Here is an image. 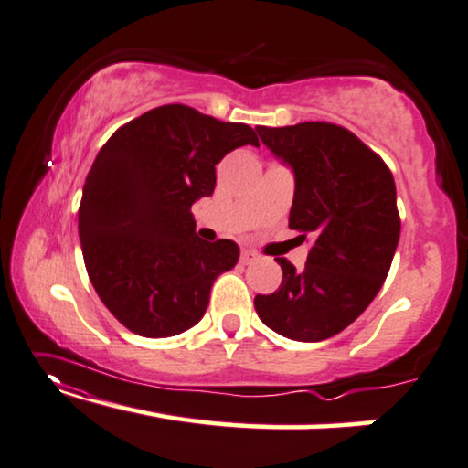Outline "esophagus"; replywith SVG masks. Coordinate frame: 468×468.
Listing matches in <instances>:
<instances>
[{"label":"esophagus","instance_id":"1","mask_svg":"<svg viewBox=\"0 0 468 468\" xmlns=\"http://www.w3.org/2000/svg\"><path fill=\"white\" fill-rule=\"evenodd\" d=\"M254 261H258V254L254 252V250H243V252H241V262L243 264H252Z\"/></svg>","mask_w":468,"mask_h":468}]
</instances>
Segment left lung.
Wrapping results in <instances>:
<instances>
[{
  "label": "left lung",
  "instance_id": "left-lung-1",
  "mask_svg": "<svg viewBox=\"0 0 468 468\" xmlns=\"http://www.w3.org/2000/svg\"><path fill=\"white\" fill-rule=\"evenodd\" d=\"M294 172L290 229L313 239L303 271L285 258L273 294L254 298L261 322L298 343L336 336L378 294L399 243L393 174L353 132L325 122L258 125Z\"/></svg>",
  "mask_w": 468,
  "mask_h": 468
}]
</instances>
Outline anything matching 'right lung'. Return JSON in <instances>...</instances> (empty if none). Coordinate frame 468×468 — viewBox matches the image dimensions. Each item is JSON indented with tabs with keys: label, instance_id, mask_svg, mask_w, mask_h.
I'll return each instance as SVG.
<instances>
[{
	"label": "right lung",
	"instance_id": "obj_1",
	"mask_svg": "<svg viewBox=\"0 0 468 468\" xmlns=\"http://www.w3.org/2000/svg\"><path fill=\"white\" fill-rule=\"evenodd\" d=\"M258 144L246 123L164 104L122 125L90 167L80 241L90 282L120 324L167 338L204 317L216 277L239 261L231 239L195 233L191 206L210 197L216 164Z\"/></svg>",
	"mask_w": 468,
	"mask_h": 468
}]
</instances>
